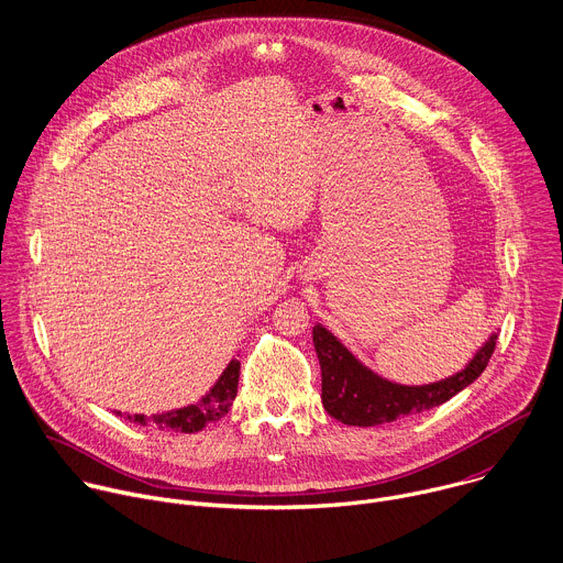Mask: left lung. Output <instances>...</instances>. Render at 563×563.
<instances>
[{"label":"left lung","instance_id":"1","mask_svg":"<svg viewBox=\"0 0 563 563\" xmlns=\"http://www.w3.org/2000/svg\"><path fill=\"white\" fill-rule=\"evenodd\" d=\"M312 341L321 365V400L325 411L343 424L374 427L433 409L468 387L488 365L497 334L488 336L464 369L427 385H400L378 376L321 323L312 328Z\"/></svg>","mask_w":563,"mask_h":563}]
</instances>
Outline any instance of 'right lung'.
I'll use <instances>...</instances> for the list:
<instances>
[{
    "mask_svg": "<svg viewBox=\"0 0 563 563\" xmlns=\"http://www.w3.org/2000/svg\"><path fill=\"white\" fill-rule=\"evenodd\" d=\"M238 380H240V361L233 358L224 367V372L220 374L216 385L198 402L174 409V411L154 413V416L121 413V411H119V416H125V420L136 422V424H156L158 429L196 433V431H202L207 424L220 420L224 413H229V409L238 396Z\"/></svg>",
    "mask_w": 563,
    "mask_h": 563,
    "instance_id": "add662e5",
    "label": "right lung"
}]
</instances>
